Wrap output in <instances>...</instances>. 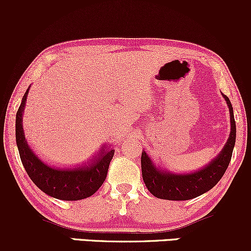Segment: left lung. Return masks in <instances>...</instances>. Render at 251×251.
I'll use <instances>...</instances> for the list:
<instances>
[{
    "instance_id": "left-lung-1",
    "label": "left lung",
    "mask_w": 251,
    "mask_h": 251,
    "mask_svg": "<svg viewBox=\"0 0 251 251\" xmlns=\"http://www.w3.org/2000/svg\"><path fill=\"white\" fill-rule=\"evenodd\" d=\"M230 113V134L226 145L214 159L194 172L177 174L160 168L145 151L142 153V174L146 188L154 197L168 201H188L211 190L226 171L236 142L234 109L229 98L222 94Z\"/></svg>"
}]
</instances>
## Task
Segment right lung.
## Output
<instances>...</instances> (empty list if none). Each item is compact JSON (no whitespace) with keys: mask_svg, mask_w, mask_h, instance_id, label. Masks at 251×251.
I'll return each instance as SVG.
<instances>
[{"mask_svg":"<svg viewBox=\"0 0 251 251\" xmlns=\"http://www.w3.org/2000/svg\"><path fill=\"white\" fill-rule=\"evenodd\" d=\"M29 87L25 91L16 113V145L25 172L41 191L61 201H79L91 197L102 185L107 176L108 166L114 155V150L102 146L87 163L74 168H60L50 165L39 158L28 145L24 131V111Z\"/></svg>","mask_w":251,"mask_h":251,"instance_id":"right-lung-1","label":"right lung"}]
</instances>
